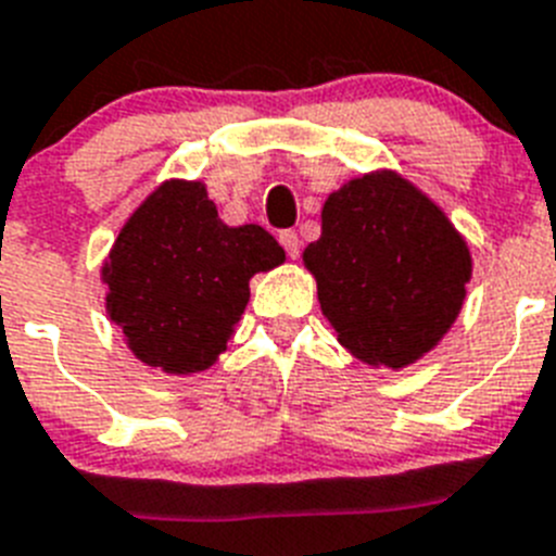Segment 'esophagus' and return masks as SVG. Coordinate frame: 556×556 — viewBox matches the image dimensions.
Instances as JSON below:
<instances>
[{
	"mask_svg": "<svg viewBox=\"0 0 556 556\" xmlns=\"http://www.w3.org/2000/svg\"><path fill=\"white\" fill-rule=\"evenodd\" d=\"M279 243H282V249L288 251V257H291V260L299 257V249H302V240H299L296 231H293V229L279 231Z\"/></svg>",
	"mask_w": 556,
	"mask_h": 556,
	"instance_id": "1",
	"label": "esophagus"
}]
</instances>
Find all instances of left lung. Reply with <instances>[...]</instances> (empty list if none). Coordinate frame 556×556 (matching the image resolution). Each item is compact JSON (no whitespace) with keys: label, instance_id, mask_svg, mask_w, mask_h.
I'll return each mask as SVG.
<instances>
[{"label":"left lung","instance_id":"left-lung-1","mask_svg":"<svg viewBox=\"0 0 556 556\" xmlns=\"http://www.w3.org/2000/svg\"><path fill=\"white\" fill-rule=\"evenodd\" d=\"M338 341L369 366L403 369L439 344L470 282V249L445 212L392 170L352 178L321 210L302 254Z\"/></svg>","mask_w":556,"mask_h":556}]
</instances>
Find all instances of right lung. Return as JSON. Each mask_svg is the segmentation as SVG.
<instances>
[{
  "label": "right lung",
  "mask_w": 556,
  "mask_h": 556,
  "mask_svg": "<svg viewBox=\"0 0 556 556\" xmlns=\"http://www.w3.org/2000/svg\"><path fill=\"white\" fill-rule=\"evenodd\" d=\"M282 260L263 226H226L201 181L173 178L119 231L103 265L105 305L142 364L204 371L249 305V279Z\"/></svg>",
  "instance_id": "obj_1"
}]
</instances>
